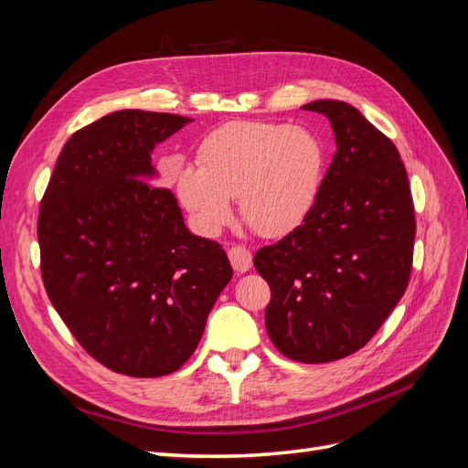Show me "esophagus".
<instances>
[{"label": "esophagus", "instance_id": "34e87169", "mask_svg": "<svg viewBox=\"0 0 468 468\" xmlns=\"http://www.w3.org/2000/svg\"><path fill=\"white\" fill-rule=\"evenodd\" d=\"M229 260H230V263H232L236 273H246V271H250V269H251V261H253L251 251H250L248 248H244V246H234V248H230V250H229Z\"/></svg>", "mask_w": 468, "mask_h": 468}]
</instances>
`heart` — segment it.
Returning <instances> with one entry per match:
<instances>
[{
	"instance_id": "obj_1",
	"label": "heart",
	"mask_w": 468,
	"mask_h": 468,
	"mask_svg": "<svg viewBox=\"0 0 468 468\" xmlns=\"http://www.w3.org/2000/svg\"><path fill=\"white\" fill-rule=\"evenodd\" d=\"M197 164L176 176L177 199L197 230L218 234L234 217L230 201L238 199L250 229L275 238L296 229L313 208L325 152L304 126L234 121L205 136Z\"/></svg>"
}]
</instances>
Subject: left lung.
Masks as SVG:
<instances>
[{
  "label": "left lung",
  "mask_w": 468,
  "mask_h": 468,
  "mask_svg": "<svg viewBox=\"0 0 468 468\" xmlns=\"http://www.w3.org/2000/svg\"><path fill=\"white\" fill-rule=\"evenodd\" d=\"M303 109L330 121L337 150L303 224L253 265L271 287L265 328L275 347L328 363L361 349L402 299L416 220L406 167L385 134L335 99Z\"/></svg>",
  "instance_id": "8db88e82"
}]
</instances>
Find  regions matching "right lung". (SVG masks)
Segmentation results:
<instances>
[{"mask_svg":"<svg viewBox=\"0 0 468 468\" xmlns=\"http://www.w3.org/2000/svg\"><path fill=\"white\" fill-rule=\"evenodd\" d=\"M189 117L122 109L68 140L40 203L42 281L93 359L129 377L186 363L232 279L224 250L195 236L154 148Z\"/></svg>","mask_w":468,"mask_h":468,"instance_id":"obj_1","label":"right lung"}]
</instances>
